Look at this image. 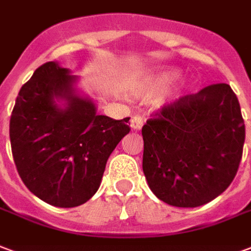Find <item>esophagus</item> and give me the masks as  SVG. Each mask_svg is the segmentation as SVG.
Masks as SVG:
<instances>
[{"label":"esophagus","mask_w":251,"mask_h":251,"mask_svg":"<svg viewBox=\"0 0 251 251\" xmlns=\"http://www.w3.org/2000/svg\"><path fill=\"white\" fill-rule=\"evenodd\" d=\"M144 126V118L140 116H134L130 121V127L133 130H141Z\"/></svg>","instance_id":"obj_1"}]
</instances>
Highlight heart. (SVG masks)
Returning a JSON list of instances; mask_svg holds the SVG:
<instances>
[{
  "instance_id": "obj_1",
  "label": "heart",
  "mask_w": 251,
  "mask_h": 251,
  "mask_svg": "<svg viewBox=\"0 0 251 251\" xmlns=\"http://www.w3.org/2000/svg\"><path fill=\"white\" fill-rule=\"evenodd\" d=\"M181 77V70L177 68H163L157 72L148 74L142 82L135 89V96L144 100H149L159 96L161 93L168 90L173 83ZM177 97H169L163 100V105H172Z\"/></svg>"
}]
</instances>
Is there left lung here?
I'll return each mask as SVG.
<instances>
[{"label":"left lung","mask_w":251,"mask_h":251,"mask_svg":"<svg viewBox=\"0 0 251 251\" xmlns=\"http://www.w3.org/2000/svg\"><path fill=\"white\" fill-rule=\"evenodd\" d=\"M142 169L150 190L177 207L205 205L234 179L245 122L227 83H217L163 106L142 127Z\"/></svg>","instance_id":"obj_1"}]
</instances>
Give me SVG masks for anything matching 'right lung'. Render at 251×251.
Returning <instances> with one entry per match:
<instances>
[{
  "label": "right lung",
  "instance_id": "add662e5",
  "mask_svg": "<svg viewBox=\"0 0 251 251\" xmlns=\"http://www.w3.org/2000/svg\"><path fill=\"white\" fill-rule=\"evenodd\" d=\"M78 75L58 62L41 65L21 88L10 117V144L22 182L57 207H75L101 185L106 162L130 127L129 118L98 116L78 92Z\"/></svg>",
  "mask_w": 251,
  "mask_h": 251
}]
</instances>
